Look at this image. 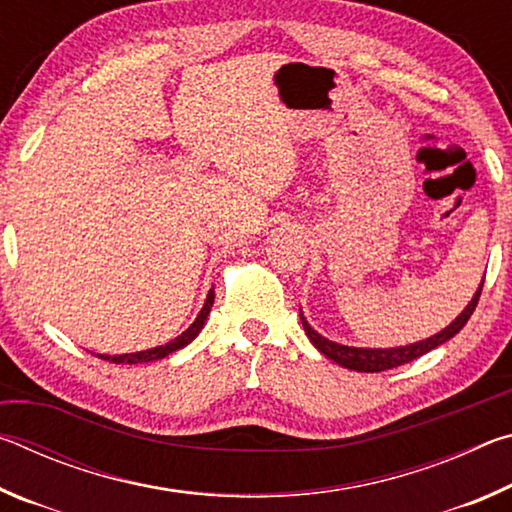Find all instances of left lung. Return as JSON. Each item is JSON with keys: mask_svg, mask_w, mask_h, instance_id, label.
Returning <instances> with one entry per match:
<instances>
[{"mask_svg": "<svg viewBox=\"0 0 512 512\" xmlns=\"http://www.w3.org/2000/svg\"><path fill=\"white\" fill-rule=\"evenodd\" d=\"M481 289H483V280L479 284V289H476L474 298L470 300V305H467L461 314H458L452 323H449L443 332L429 336V339L418 341V343H411V345H400V348H350V345H341V343H334L325 339V336H320L314 327H311L305 316H302L300 311V320H302V327H305V332L309 336V341L316 345V350L320 354H325L327 359H332L339 363L343 368H350V370H357V372H381V370H391L397 366H404V363H409L413 359L422 357V354H427L431 350H436L438 345L447 343L452 336H456L461 329L465 327L467 320L474 314L476 305H479V298H481Z\"/></svg>", "mask_w": 512, "mask_h": 512, "instance_id": "left-lung-1", "label": "left lung"}]
</instances>
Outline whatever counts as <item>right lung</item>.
I'll list each match as a JSON object with an SVG mask.
<instances>
[{
    "instance_id": "add662e5",
    "label": "right lung",
    "mask_w": 512,
    "mask_h": 512,
    "mask_svg": "<svg viewBox=\"0 0 512 512\" xmlns=\"http://www.w3.org/2000/svg\"><path fill=\"white\" fill-rule=\"evenodd\" d=\"M212 305H214V289H210V293H207L205 305H203L201 311H198V316H196L194 323L189 325L183 334L176 336V339L169 341V343H164V345H158V348L142 350V352H131V354H112V357H110V354H97V357L103 359V361H110V363H131V366H133V363H149V361H158V359L169 357L171 352L185 348L187 343H192L196 339L198 332H201L203 325H205L207 314H210Z\"/></svg>"
}]
</instances>
